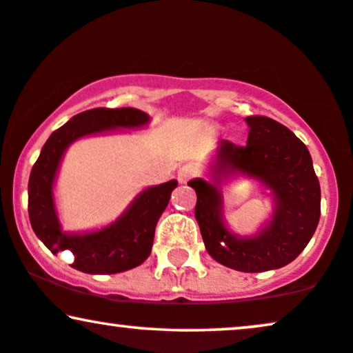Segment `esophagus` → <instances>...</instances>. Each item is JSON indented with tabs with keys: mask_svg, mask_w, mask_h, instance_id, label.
<instances>
[{
	"mask_svg": "<svg viewBox=\"0 0 353 353\" xmlns=\"http://www.w3.org/2000/svg\"><path fill=\"white\" fill-rule=\"evenodd\" d=\"M197 176V169L195 166H192V164H185V166H182L179 171H177V181L181 182V184H185V182H189L192 177Z\"/></svg>",
	"mask_w": 353,
	"mask_h": 353,
	"instance_id": "esophagus-1",
	"label": "esophagus"
}]
</instances>
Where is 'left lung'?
<instances>
[{
    "mask_svg": "<svg viewBox=\"0 0 353 353\" xmlns=\"http://www.w3.org/2000/svg\"><path fill=\"white\" fill-rule=\"evenodd\" d=\"M248 145L221 141L212 171L215 184L190 181L197 194L195 218L210 256L239 272H265L300 256L318 228L321 187L306 145L292 130L265 115L246 117ZM241 172L256 176L277 200L271 225L257 239H234L219 218L217 181Z\"/></svg>",
    "mask_w": 353,
    "mask_h": 353,
    "instance_id": "left-lung-1",
    "label": "left lung"
}]
</instances>
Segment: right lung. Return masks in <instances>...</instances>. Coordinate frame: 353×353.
Listing matches in <instances>:
<instances>
[{
    "label": "right lung",
    "instance_id": "right-lung-1",
    "mask_svg": "<svg viewBox=\"0 0 353 353\" xmlns=\"http://www.w3.org/2000/svg\"><path fill=\"white\" fill-rule=\"evenodd\" d=\"M148 115L133 107L84 110L48 137L29 177V220L53 254L73 252L74 269L86 274H117L143 264L153 246L156 223L168 207L176 181L141 192L127 213L107 228L83 236L63 234L53 208L52 185L66 146L79 137L119 127H140Z\"/></svg>",
    "mask_w": 353,
    "mask_h": 353
}]
</instances>
